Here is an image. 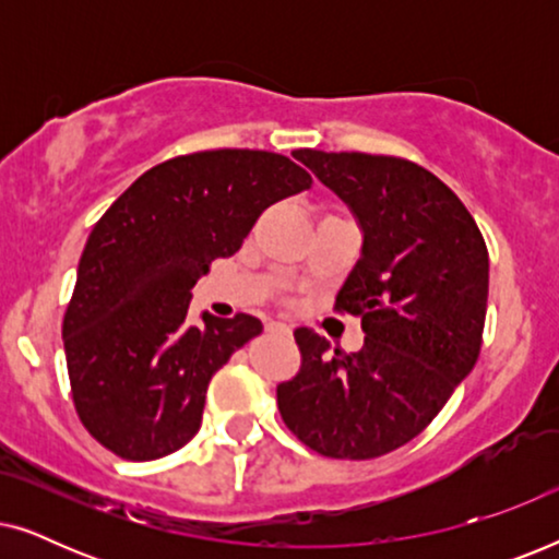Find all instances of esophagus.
Returning <instances> with one entry per match:
<instances>
[{
  "label": "esophagus",
  "mask_w": 559,
  "mask_h": 559,
  "mask_svg": "<svg viewBox=\"0 0 559 559\" xmlns=\"http://www.w3.org/2000/svg\"><path fill=\"white\" fill-rule=\"evenodd\" d=\"M266 331H277V333L289 335L293 333V328H289L287 323H277V320H272V323H266Z\"/></svg>",
  "instance_id": "obj_1"
}]
</instances>
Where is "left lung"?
<instances>
[{
  "instance_id": "8db88e82",
  "label": "left lung",
  "mask_w": 559,
  "mask_h": 559,
  "mask_svg": "<svg viewBox=\"0 0 559 559\" xmlns=\"http://www.w3.org/2000/svg\"><path fill=\"white\" fill-rule=\"evenodd\" d=\"M356 213L364 251L335 310L361 318L364 348L297 328L300 371L277 386L297 440L369 461L417 438L468 377L484 343L488 249L453 190L423 165L366 152L295 155Z\"/></svg>"
}]
</instances>
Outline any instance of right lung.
<instances>
[{
	"label": "right lung",
	"instance_id": "obj_1",
	"mask_svg": "<svg viewBox=\"0 0 559 559\" xmlns=\"http://www.w3.org/2000/svg\"><path fill=\"white\" fill-rule=\"evenodd\" d=\"M310 173L264 150H205L155 165L96 221L63 316L73 407L91 438L124 461L180 450L201 427L205 389L262 333L247 312L188 325L190 289L231 257Z\"/></svg>",
	"mask_w": 559,
	"mask_h": 559
}]
</instances>
